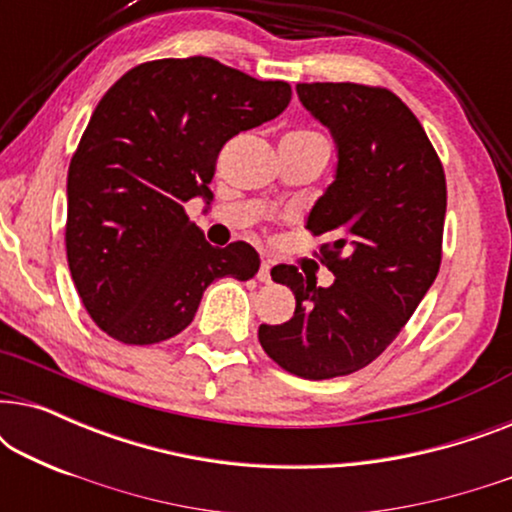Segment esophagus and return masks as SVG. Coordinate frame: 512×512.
I'll use <instances>...</instances> for the list:
<instances>
[{
    "label": "esophagus",
    "mask_w": 512,
    "mask_h": 512,
    "mask_svg": "<svg viewBox=\"0 0 512 512\" xmlns=\"http://www.w3.org/2000/svg\"><path fill=\"white\" fill-rule=\"evenodd\" d=\"M270 268H272V265H270V261H263L261 263V268H258V282H265V284H268L270 282Z\"/></svg>",
    "instance_id": "obj_1"
}]
</instances>
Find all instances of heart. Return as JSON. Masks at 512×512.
<instances>
[{
  "mask_svg": "<svg viewBox=\"0 0 512 512\" xmlns=\"http://www.w3.org/2000/svg\"><path fill=\"white\" fill-rule=\"evenodd\" d=\"M300 135H314V132H300Z\"/></svg>",
  "mask_w": 512,
  "mask_h": 512,
  "instance_id": "obj_1",
  "label": "heart"
}]
</instances>
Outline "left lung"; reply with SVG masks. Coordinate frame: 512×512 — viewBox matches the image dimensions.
Returning a JSON list of instances; mask_svg holds the SVG:
<instances>
[{"label":"left lung","instance_id":"obj_1","mask_svg":"<svg viewBox=\"0 0 512 512\" xmlns=\"http://www.w3.org/2000/svg\"><path fill=\"white\" fill-rule=\"evenodd\" d=\"M298 100L331 132L335 179L307 216L326 235L321 263L331 286L275 265L296 312L261 324L265 354L305 380H331L366 368L422 303L440 268L447 207L443 165L417 116L387 88L298 83Z\"/></svg>","mask_w":512,"mask_h":512}]
</instances>
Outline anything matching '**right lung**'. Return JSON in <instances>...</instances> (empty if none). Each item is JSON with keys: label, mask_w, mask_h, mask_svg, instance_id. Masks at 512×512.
<instances>
[{"label": "right lung", "mask_w": 512, "mask_h": 512, "mask_svg": "<svg viewBox=\"0 0 512 512\" xmlns=\"http://www.w3.org/2000/svg\"><path fill=\"white\" fill-rule=\"evenodd\" d=\"M291 102L212 58L144 62L97 104L67 174V261L90 317L125 345L170 340L191 324L214 279L247 282L261 258L247 242L212 247L188 219L230 137Z\"/></svg>", "instance_id": "obj_1"}]
</instances>
